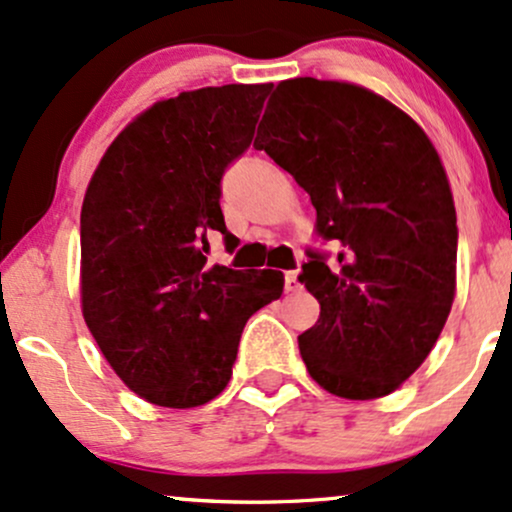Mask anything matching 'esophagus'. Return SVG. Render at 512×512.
<instances>
[{
    "mask_svg": "<svg viewBox=\"0 0 512 512\" xmlns=\"http://www.w3.org/2000/svg\"><path fill=\"white\" fill-rule=\"evenodd\" d=\"M300 280H297V271H287L285 273V290L287 292H297L300 290Z\"/></svg>",
    "mask_w": 512,
    "mask_h": 512,
    "instance_id": "34e87169",
    "label": "esophagus"
}]
</instances>
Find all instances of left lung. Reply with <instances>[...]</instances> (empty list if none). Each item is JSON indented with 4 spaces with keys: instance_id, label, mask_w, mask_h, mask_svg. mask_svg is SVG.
Segmentation results:
<instances>
[{
    "instance_id": "obj_1",
    "label": "left lung",
    "mask_w": 512,
    "mask_h": 512,
    "mask_svg": "<svg viewBox=\"0 0 512 512\" xmlns=\"http://www.w3.org/2000/svg\"><path fill=\"white\" fill-rule=\"evenodd\" d=\"M256 149L312 198L300 283L319 319L297 338L312 380L343 399H377L438 341L457 268L450 183L426 132L363 86L287 79L268 99Z\"/></svg>"
}]
</instances>
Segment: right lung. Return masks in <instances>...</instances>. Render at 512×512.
<instances>
[{
    "label": "right lung",
    "instance_id": "right-lung-1",
    "mask_svg": "<svg viewBox=\"0 0 512 512\" xmlns=\"http://www.w3.org/2000/svg\"><path fill=\"white\" fill-rule=\"evenodd\" d=\"M271 84L183 91L132 120L86 188L82 312L108 365L166 409L208 404L232 377L246 321L283 295L280 271L208 266L229 251L222 176L254 140Z\"/></svg>",
    "mask_w": 512,
    "mask_h": 512
}]
</instances>
